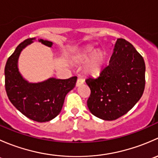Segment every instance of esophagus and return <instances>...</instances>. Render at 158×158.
<instances>
[{
  "mask_svg": "<svg viewBox=\"0 0 158 158\" xmlns=\"http://www.w3.org/2000/svg\"><path fill=\"white\" fill-rule=\"evenodd\" d=\"M84 83V79H82V78H78L77 82H76V86H79L82 84Z\"/></svg>",
  "mask_w": 158,
  "mask_h": 158,
  "instance_id": "1",
  "label": "esophagus"
}]
</instances>
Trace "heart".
Returning <instances> with one entry per match:
<instances>
[{
    "instance_id": "b5f03b06",
    "label": "heart",
    "mask_w": 158,
    "mask_h": 158,
    "mask_svg": "<svg viewBox=\"0 0 158 158\" xmlns=\"http://www.w3.org/2000/svg\"><path fill=\"white\" fill-rule=\"evenodd\" d=\"M89 57V58L88 57ZM106 52L102 50H97L93 47H87L84 48L76 56L78 61H85L83 70L89 76H96L101 73L106 63Z\"/></svg>"
}]
</instances>
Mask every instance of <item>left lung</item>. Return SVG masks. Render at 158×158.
I'll return each mask as SVG.
<instances>
[{
  "instance_id": "left-lung-1",
  "label": "left lung",
  "mask_w": 158,
  "mask_h": 158,
  "mask_svg": "<svg viewBox=\"0 0 158 158\" xmlns=\"http://www.w3.org/2000/svg\"><path fill=\"white\" fill-rule=\"evenodd\" d=\"M85 82L91 94L87 106L93 115L106 121L118 118L130 111L142 96L145 64L132 44L118 39L109 63L97 78Z\"/></svg>"
}]
</instances>
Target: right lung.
<instances>
[{
  "instance_id": "obj_1",
  "label": "right lung",
  "mask_w": 158,
  "mask_h": 158,
  "mask_svg": "<svg viewBox=\"0 0 158 158\" xmlns=\"http://www.w3.org/2000/svg\"><path fill=\"white\" fill-rule=\"evenodd\" d=\"M35 40L30 38L22 42L8 58L4 69L5 89L10 102L22 114L37 122H46L60 114L65 97L75 87L77 77L67 79L52 77L40 82L26 80L19 71L18 59L21 51ZM38 41L48 47L53 44L43 39Z\"/></svg>"
}]
</instances>
